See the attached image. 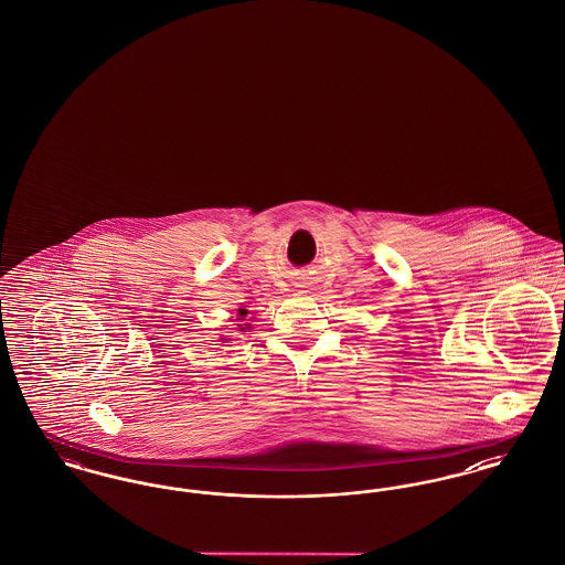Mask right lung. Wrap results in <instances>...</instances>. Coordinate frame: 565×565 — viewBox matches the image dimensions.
<instances>
[{
    "label": "right lung",
    "mask_w": 565,
    "mask_h": 565,
    "mask_svg": "<svg viewBox=\"0 0 565 565\" xmlns=\"http://www.w3.org/2000/svg\"><path fill=\"white\" fill-rule=\"evenodd\" d=\"M245 313H247V311H245V309H239V316H245Z\"/></svg>",
    "instance_id": "obj_1"
}]
</instances>
